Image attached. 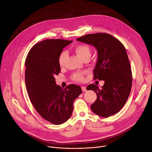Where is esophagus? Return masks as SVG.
I'll return each instance as SVG.
<instances>
[{"label":"esophagus","instance_id":"34e87169","mask_svg":"<svg viewBox=\"0 0 152 152\" xmlns=\"http://www.w3.org/2000/svg\"><path fill=\"white\" fill-rule=\"evenodd\" d=\"M81 88H82V91H83V92H84V91H86V86H82Z\"/></svg>","mask_w":152,"mask_h":152}]
</instances>
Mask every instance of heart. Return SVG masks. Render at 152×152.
Wrapping results in <instances>:
<instances>
[{
	"instance_id": "b5f03b06",
	"label": "heart",
	"mask_w": 152,
	"mask_h": 152,
	"mask_svg": "<svg viewBox=\"0 0 152 152\" xmlns=\"http://www.w3.org/2000/svg\"><path fill=\"white\" fill-rule=\"evenodd\" d=\"M74 49L76 53L83 60L86 59H89L91 55V48L83 44L77 45L75 48ZM68 57V53L67 51L63 50L61 52L58 56V64L61 67H62L65 66V64L66 62L67 59ZM84 72H77L74 73L72 76V79L73 80L77 82H83L84 80L83 75Z\"/></svg>"
}]
</instances>
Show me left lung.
Returning a JSON list of instances; mask_svg holds the SVG:
<instances>
[{
  "label": "left lung",
  "mask_w": 152,
  "mask_h": 152,
  "mask_svg": "<svg viewBox=\"0 0 152 152\" xmlns=\"http://www.w3.org/2000/svg\"><path fill=\"white\" fill-rule=\"evenodd\" d=\"M77 40L96 48L98 59L93 79L104 81L101 89L94 84L86 87L97 94L91 109L102 117L113 115L122 109L132 88V74L126 49L115 37L103 32L85 35Z\"/></svg>",
  "instance_id": "obj_1"
}]
</instances>
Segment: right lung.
Listing matches in <instances>:
<instances>
[{
    "mask_svg": "<svg viewBox=\"0 0 152 152\" xmlns=\"http://www.w3.org/2000/svg\"><path fill=\"white\" fill-rule=\"evenodd\" d=\"M72 41L48 39L37 42L25 62V83L31 102L41 117L56 125L70 118L73 102L82 92L79 86L73 84L61 88L54 77L61 71L58 56Z\"/></svg>",
    "mask_w": 152,
    "mask_h": 152,
    "instance_id": "obj_1",
    "label": "right lung"
}]
</instances>
